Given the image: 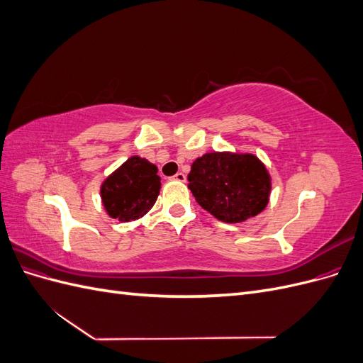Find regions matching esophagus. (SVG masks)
<instances>
[{
	"mask_svg": "<svg viewBox=\"0 0 363 363\" xmlns=\"http://www.w3.org/2000/svg\"><path fill=\"white\" fill-rule=\"evenodd\" d=\"M171 179L175 180V182H184V180H186V175H184L183 172H177L175 175H172Z\"/></svg>",
	"mask_w": 363,
	"mask_h": 363,
	"instance_id": "esophagus-1",
	"label": "esophagus"
}]
</instances>
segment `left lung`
Masks as SVG:
<instances>
[{"label": "left lung", "mask_w": 363, "mask_h": 363, "mask_svg": "<svg viewBox=\"0 0 363 363\" xmlns=\"http://www.w3.org/2000/svg\"><path fill=\"white\" fill-rule=\"evenodd\" d=\"M188 180L196 203L228 224L256 216L269 200V174L252 155L208 152L192 163Z\"/></svg>", "instance_id": "1"}]
</instances>
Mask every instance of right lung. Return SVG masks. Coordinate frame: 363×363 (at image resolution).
<instances>
[{
    "mask_svg": "<svg viewBox=\"0 0 363 363\" xmlns=\"http://www.w3.org/2000/svg\"><path fill=\"white\" fill-rule=\"evenodd\" d=\"M160 191L157 167L139 156L130 157L101 184L106 212L121 223L144 216Z\"/></svg>",
    "mask_w": 363,
    "mask_h": 363,
    "instance_id": "1",
    "label": "right lung"
}]
</instances>
